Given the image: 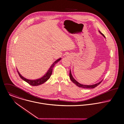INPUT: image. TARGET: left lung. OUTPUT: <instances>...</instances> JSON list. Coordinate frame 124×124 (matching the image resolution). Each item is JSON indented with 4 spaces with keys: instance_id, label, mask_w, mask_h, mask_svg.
<instances>
[{
    "instance_id": "8db88e82",
    "label": "left lung",
    "mask_w": 124,
    "mask_h": 124,
    "mask_svg": "<svg viewBox=\"0 0 124 124\" xmlns=\"http://www.w3.org/2000/svg\"><path fill=\"white\" fill-rule=\"evenodd\" d=\"M99 32L100 33V34H101L104 38H105V37L104 36V35L101 33L100 31H99ZM69 76H70V78L71 79V80L74 83H75L77 86H78V87H82V88H95L97 86H98L99 84H101V83L102 82V80H101V82H100L96 84H94V85H82V84H80L77 81H76L74 78L73 77L72 75V74L71 73V70H70V74H69Z\"/></svg>"
}]
</instances>
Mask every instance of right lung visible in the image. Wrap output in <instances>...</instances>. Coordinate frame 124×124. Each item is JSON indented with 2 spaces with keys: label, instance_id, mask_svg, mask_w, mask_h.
Masks as SVG:
<instances>
[{
  "label": "right lung",
  "instance_id": "add662e5",
  "mask_svg": "<svg viewBox=\"0 0 124 124\" xmlns=\"http://www.w3.org/2000/svg\"><path fill=\"white\" fill-rule=\"evenodd\" d=\"M61 59V58H60L59 59H58L57 60H56L55 62H54L52 64V65L50 66V68L49 69V70H48V71L47 72V73L43 77H42L41 78H39V79H36V80H29V79H26L24 78H23L20 73L17 70V72H18V73L20 76V77L23 79V80L24 81H25V82H26L27 83H28L29 85H33V86H36V85H40L41 84H43L44 83L46 82L50 77L51 74H52V70H53V68L54 67V65L57 63L59 61H60Z\"/></svg>",
  "mask_w": 124,
  "mask_h": 124
}]
</instances>
